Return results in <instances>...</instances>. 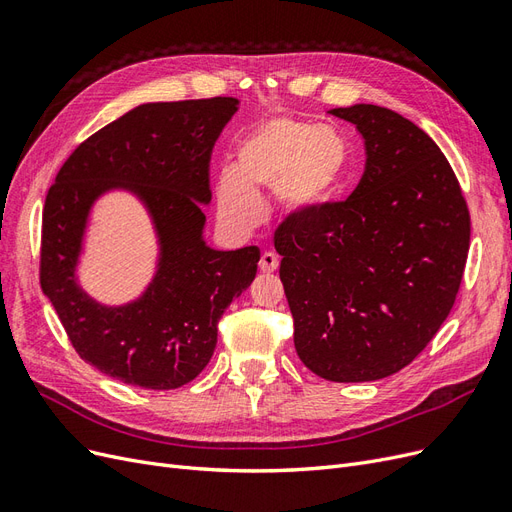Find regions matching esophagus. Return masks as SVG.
<instances>
[{
    "mask_svg": "<svg viewBox=\"0 0 512 512\" xmlns=\"http://www.w3.org/2000/svg\"><path fill=\"white\" fill-rule=\"evenodd\" d=\"M258 267L262 273H273L277 267H280V258H277V254H273V252H265L260 256Z\"/></svg>",
    "mask_w": 512,
    "mask_h": 512,
    "instance_id": "esophagus-1",
    "label": "esophagus"
}]
</instances>
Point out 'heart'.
Instances as JSON below:
<instances>
[{
  "instance_id": "b5f03b06",
  "label": "heart",
  "mask_w": 512,
  "mask_h": 512,
  "mask_svg": "<svg viewBox=\"0 0 512 512\" xmlns=\"http://www.w3.org/2000/svg\"><path fill=\"white\" fill-rule=\"evenodd\" d=\"M348 164V145L333 128L275 115L247 130L237 141L235 168L218 181L220 218L250 230L262 215L260 192H273L286 213L318 207L339 188Z\"/></svg>"
}]
</instances>
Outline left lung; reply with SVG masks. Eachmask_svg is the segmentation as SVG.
I'll use <instances>...</instances> for the list:
<instances>
[{
    "label": "left lung",
    "mask_w": 512,
    "mask_h": 512,
    "mask_svg": "<svg viewBox=\"0 0 512 512\" xmlns=\"http://www.w3.org/2000/svg\"><path fill=\"white\" fill-rule=\"evenodd\" d=\"M331 115L365 141L346 200L275 228L294 348L316 376L369 382L410 365L451 314L470 250V209L440 147L391 108Z\"/></svg>",
    "instance_id": "8db88e82"
}]
</instances>
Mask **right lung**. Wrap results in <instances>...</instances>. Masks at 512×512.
<instances>
[{
  "instance_id": "add662e5",
  "label": "right lung",
  "mask_w": 512,
  "mask_h": 512,
  "mask_svg": "<svg viewBox=\"0 0 512 512\" xmlns=\"http://www.w3.org/2000/svg\"><path fill=\"white\" fill-rule=\"evenodd\" d=\"M237 104L218 96L136 106L76 147L46 194L40 286L76 354L106 376L153 391L192 382L215 350L224 309L256 277V245L215 252L203 241L211 151ZM111 187L146 200L163 243L150 290L115 310L73 282L88 207Z\"/></svg>"
}]
</instances>
